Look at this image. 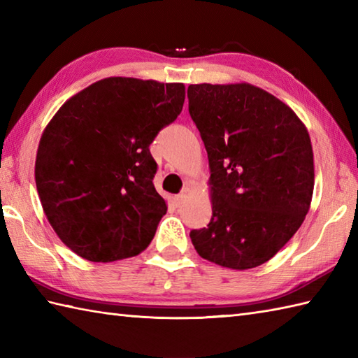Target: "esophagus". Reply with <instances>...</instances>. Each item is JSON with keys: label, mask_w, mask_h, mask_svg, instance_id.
I'll use <instances>...</instances> for the list:
<instances>
[{"label": "esophagus", "mask_w": 358, "mask_h": 358, "mask_svg": "<svg viewBox=\"0 0 358 358\" xmlns=\"http://www.w3.org/2000/svg\"><path fill=\"white\" fill-rule=\"evenodd\" d=\"M186 196H187V187L185 189L183 192H180L177 196H175V204H177V206H181V204L185 203V200H186Z\"/></svg>", "instance_id": "34e87169"}]
</instances>
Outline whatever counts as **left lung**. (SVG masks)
I'll return each instance as SVG.
<instances>
[{"label":"left lung","instance_id":"left-lung-1","mask_svg":"<svg viewBox=\"0 0 358 358\" xmlns=\"http://www.w3.org/2000/svg\"><path fill=\"white\" fill-rule=\"evenodd\" d=\"M187 98L212 192V218L191 231L192 245L224 268H257L292 238L309 210V134L289 106L248 83L191 85Z\"/></svg>","mask_w":358,"mask_h":358}]
</instances>
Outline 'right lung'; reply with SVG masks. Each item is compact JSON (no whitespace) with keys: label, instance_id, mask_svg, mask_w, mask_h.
I'll return each instance as SVG.
<instances>
[{"label":"right lung","instance_id":"right-lung-1","mask_svg":"<svg viewBox=\"0 0 358 358\" xmlns=\"http://www.w3.org/2000/svg\"><path fill=\"white\" fill-rule=\"evenodd\" d=\"M185 85L110 77L67 100L40 140L35 183L53 231L108 263L149 246L167 206L149 146L183 109Z\"/></svg>","mask_w":358,"mask_h":358}]
</instances>
